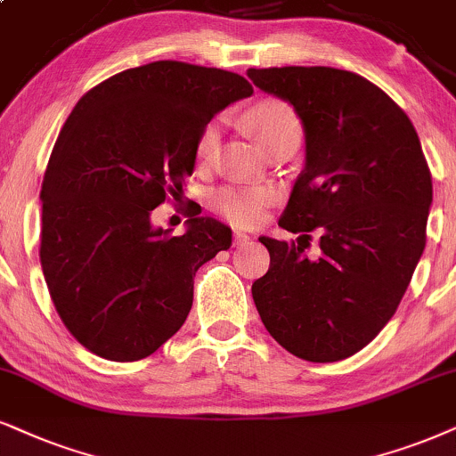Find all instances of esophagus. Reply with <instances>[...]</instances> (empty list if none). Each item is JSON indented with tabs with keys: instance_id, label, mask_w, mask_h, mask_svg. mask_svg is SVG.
<instances>
[{
	"instance_id": "1",
	"label": "esophagus",
	"mask_w": 456,
	"mask_h": 456,
	"mask_svg": "<svg viewBox=\"0 0 456 456\" xmlns=\"http://www.w3.org/2000/svg\"><path fill=\"white\" fill-rule=\"evenodd\" d=\"M248 240H250V235H248V233H244V232H233V246L246 244Z\"/></svg>"
}]
</instances>
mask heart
<instances>
[{
  "instance_id": "heart-1",
  "label": "heart",
  "mask_w": 456,
  "mask_h": 456,
  "mask_svg": "<svg viewBox=\"0 0 456 456\" xmlns=\"http://www.w3.org/2000/svg\"><path fill=\"white\" fill-rule=\"evenodd\" d=\"M244 126L255 134L263 149L271 153L288 141H301V119L284 101H261L244 113ZM216 122H208L201 128L195 141V159L206 164L216 149ZM273 200V191L267 187H238L229 185L212 195L215 208L229 223L250 227L261 221L265 206Z\"/></svg>"
}]
</instances>
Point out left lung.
<instances>
[{"mask_svg":"<svg viewBox=\"0 0 456 456\" xmlns=\"http://www.w3.org/2000/svg\"><path fill=\"white\" fill-rule=\"evenodd\" d=\"M248 77L295 107L307 159L280 227L311 240L258 238L269 271L252 284L265 328L292 355L338 362L394 318L428 241L434 187L417 130L385 92L332 67L248 69ZM298 238V240H301Z\"/></svg>","mask_w":456,"mask_h":456,"instance_id":"8db88e82","label":"left lung"}]
</instances>
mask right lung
<instances>
[{"instance_id": "obj_1", "label": "right lung", "mask_w": 456, "mask_h": 456, "mask_svg": "<svg viewBox=\"0 0 456 456\" xmlns=\"http://www.w3.org/2000/svg\"><path fill=\"white\" fill-rule=\"evenodd\" d=\"M252 94L238 73L181 61L126 69L86 92L42 183V261L62 324L92 354L136 362L185 324L193 278L232 229L191 204L187 233L151 227L195 166V141Z\"/></svg>"}]
</instances>
